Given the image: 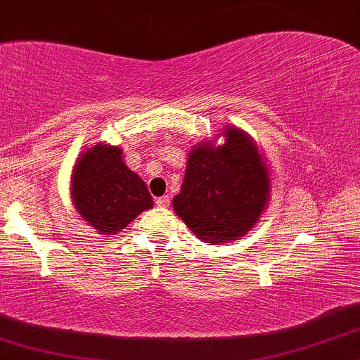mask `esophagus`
Instances as JSON below:
<instances>
[{"instance_id":"34e87169","label":"esophagus","mask_w":360,"mask_h":360,"mask_svg":"<svg viewBox=\"0 0 360 360\" xmlns=\"http://www.w3.org/2000/svg\"><path fill=\"white\" fill-rule=\"evenodd\" d=\"M169 203H171L169 196H160V198H157V200H155V205L157 206H162V208H166V206H169Z\"/></svg>"}]
</instances>
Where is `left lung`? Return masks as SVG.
Segmentation results:
<instances>
[{
    "label": "left lung",
    "instance_id": "8db88e82",
    "mask_svg": "<svg viewBox=\"0 0 360 360\" xmlns=\"http://www.w3.org/2000/svg\"><path fill=\"white\" fill-rule=\"evenodd\" d=\"M221 147L193 148L176 213L206 243L242 237L255 225L269 196L267 171L252 140L237 128Z\"/></svg>",
    "mask_w": 360,
    "mask_h": 360
}]
</instances>
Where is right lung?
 <instances>
[{"instance_id":"right-lung-1","label":"right lung","mask_w":360,"mask_h":360,"mask_svg":"<svg viewBox=\"0 0 360 360\" xmlns=\"http://www.w3.org/2000/svg\"><path fill=\"white\" fill-rule=\"evenodd\" d=\"M77 212L100 233H117L143 210L152 208L146 183L125 166L118 147L86 150L72 176Z\"/></svg>"}]
</instances>
